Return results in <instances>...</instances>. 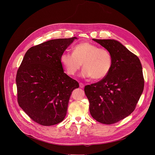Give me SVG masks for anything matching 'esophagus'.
Returning <instances> with one entry per match:
<instances>
[{"label": "esophagus", "instance_id": "1", "mask_svg": "<svg viewBox=\"0 0 155 155\" xmlns=\"http://www.w3.org/2000/svg\"><path fill=\"white\" fill-rule=\"evenodd\" d=\"M79 85H80V87L81 88L84 87V84H83V83H79Z\"/></svg>", "mask_w": 155, "mask_h": 155}]
</instances>
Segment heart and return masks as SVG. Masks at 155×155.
Wrapping results in <instances>:
<instances>
[{
  "label": "heart",
  "instance_id": "heart-1",
  "mask_svg": "<svg viewBox=\"0 0 155 155\" xmlns=\"http://www.w3.org/2000/svg\"><path fill=\"white\" fill-rule=\"evenodd\" d=\"M60 62L69 75H75L83 63L84 68L81 73V77L99 80L105 78L111 71L113 57L105 48H99L90 42H82L74 47L73 53H62Z\"/></svg>",
  "mask_w": 155,
  "mask_h": 155
}]
</instances>
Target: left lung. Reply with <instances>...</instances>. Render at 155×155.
Masks as SVG:
<instances>
[{
	"mask_svg": "<svg viewBox=\"0 0 155 155\" xmlns=\"http://www.w3.org/2000/svg\"><path fill=\"white\" fill-rule=\"evenodd\" d=\"M93 40L108 50L113 57L109 74L97 83L84 87L92 117L99 123H115L134 111L144 87L139 58L114 39Z\"/></svg>",
	"mask_w": 155,
	"mask_h": 155,
	"instance_id": "8db88e82",
	"label": "left lung"
}]
</instances>
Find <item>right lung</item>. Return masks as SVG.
Listing matches in <instances>:
<instances>
[{
    "label": "right lung",
    "instance_id": "obj_1",
    "mask_svg": "<svg viewBox=\"0 0 155 155\" xmlns=\"http://www.w3.org/2000/svg\"><path fill=\"white\" fill-rule=\"evenodd\" d=\"M75 39H53L30 48L18 70V102L38 124L52 126L62 121L72 92L79 87L64 72L60 62L61 54Z\"/></svg>",
    "mask_w": 155,
    "mask_h": 155
}]
</instances>
